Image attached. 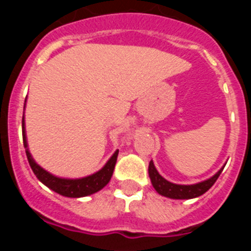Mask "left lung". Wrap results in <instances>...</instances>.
Segmentation results:
<instances>
[{"mask_svg":"<svg viewBox=\"0 0 251 251\" xmlns=\"http://www.w3.org/2000/svg\"><path fill=\"white\" fill-rule=\"evenodd\" d=\"M223 170L224 167L217 171L212 177L205 179V181H201L199 183H194V185H177V183H172L166 178H163L158 174V171H157L153 161H151L150 166H148V175H150L152 186L159 195L168 197V199H175V200H188V199H195V197L201 196L206 191H208L211 188V186L216 182V179L219 178Z\"/></svg>","mask_w":251,"mask_h":251,"instance_id":"obj_1","label":"left lung"}]
</instances>
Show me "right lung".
<instances>
[{"mask_svg": "<svg viewBox=\"0 0 251 251\" xmlns=\"http://www.w3.org/2000/svg\"><path fill=\"white\" fill-rule=\"evenodd\" d=\"M22 138H24V147L26 150V156H27L28 163L31 166V170L34 171V174L36 175L37 179H39L40 182H43L46 187L55 191L56 194L61 195V196L73 197V199L89 196V195L100 191L104 186L108 185V182L112 178L113 171H114L115 163H117V157H118V150L113 153V156L108 159V162L98 172H95V174L89 175V176L86 177H81V178H63V177H57L48 172L46 170H44L41 166L37 165L35 159L32 158V156H31L30 151H28L27 137H26L25 114L22 115Z\"/></svg>", "mask_w": 251, "mask_h": 251, "instance_id": "add662e5", "label": "right lung"}]
</instances>
